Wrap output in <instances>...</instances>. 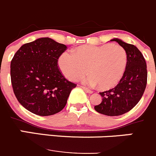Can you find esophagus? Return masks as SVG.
I'll return each instance as SVG.
<instances>
[{"instance_id":"obj_1","label":"esophagus","mask_w":156,"mask_h":156,"mask_svg":"<svg viewBox=\"0 0 156 156\" xmlns=\"http://www.w3.org/2000/svg\"><path fill=\"white\" fill-rule=\"evenodd\" d=\"M82 87L83 89H84V90H85L86 92H87V93H89V94H91V93H93V91H92L91 90H90V89H88L87 88V87Z\"/></svg>"}]
</instances>
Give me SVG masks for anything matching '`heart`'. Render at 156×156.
<instances>
[{
  "mask_svg": "<svg viewBox=\"0 0 156 156\" xmlns=\"http://www.w3.org/2000/svg\"><path fill=\"white\" fill-rule=\"evenodd\" d=\"M126 62L125 49L110 43L80 46L75 54L66 52L58 59L60 69L68 79L78 81L89 72L90 76L86 81L92 85L97 84L101 90H107L117 84L124 73Z\"/></svg>",
  "mask_w": 156,
  "mask_h": 156,
  "instance_id": "b5f03b06",
  "label": "heart"
}]
</instances>
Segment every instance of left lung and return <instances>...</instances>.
Masks as SVG:
<instances>
[{
  "mask_svg": "<svg viewBox=\"0 0 156 156\" xmlns=\"http://www.w3.org/2000/svg\"><path fill=\"white\" fill-rule=\"evenodd\" d=\"M127 55L126 69L120 82L113 88L100 92L102 101L94 109L107 116H120L132 110L139 103L147 84V68L142 52L134 45L113 39Z\"/></svg>",
  "mask_w": 156,
  "mask_h": 156,
  "instance_id": "8db88e82",
  "label": "left lung"
}]
</instances>
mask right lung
Instances as JSON below:
<instances>
[{
  "label": "right lung",
  "mask_w": 156,
  "mask_h": 156,
  "mask_svg": "<svg viewBox=\"0 0 156 156\" xmlns=\"http://www.w3.org/2000/svg\"><path fill=\"white\" fill-rule=\"evenodd\" d=\"M67 46L50 38L23 45L10 63L13 93L20 104L39 116L61 111L76 84L62 74L58 61Z\"/></svg>",
  "instance_id": "right-lung-1"
}]
</instances>
